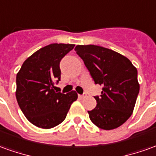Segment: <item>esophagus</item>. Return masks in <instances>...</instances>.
Segmentation results:
<instances>
[{"label": "esophagus", "instance_id": "34e87169", "mask_svg": "<svg viewBox=\"0 0 156 156\" xmlns=\"http://www.w3.org/2000/svg\"><path fill=\"white\" fill-rule=\"evenodd\" d=\"M78 97L79 98H81V99H83V98H84V97H86V94H78Z\"/></svg>", "mask_w": 156, "mask_h": 156}]
</instances>
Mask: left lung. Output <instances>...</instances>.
Here are the masks:
<instances>
[{
    "instance_id": "1",
    "label": "left lung",
    "mask_w": 156,
    "mask_h": 156,
    "mask_svg": "<svg viewBox=\"0 0 156 156\" xmlns=\"http://www.w3.org/2000/svg\"><path fill=\"white\" fill-rule=\"evenodd\" d=\"M95 84L103 86L89 118L97 127L112 130L131 116L139 93L138 71L122 55L107 48L88 44L75 47Z\"/></svg>"
}]
</instances>
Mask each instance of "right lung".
<instances>
[{"label": "right lung", "instance_id": "obj_1", "mask_svg": "<svg viewBox=\"0 0 156 156\" xmlns=\"http://www.w3.org/2000/svg\"><path fill=\"white\" fill-rule=\"evenodd\" d=\"M74 46L48 44L30 55L17 74V103L26 118L36 127L48 129L62 123L78 99L75 91H55V84L61 80L60 62Z\"/></svg>", "mask_w": 156, "mask_h": 156}]
</instances>
